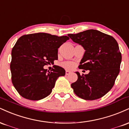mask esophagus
<instances>
[{
	"label": "esophagus",
	"mask_w": 129,
	"mask_h": 129,
	"mask_svg": "<svg viewBox=\"0 0 129 129\" xmlns=\"http://www.w3.org/2000/svg\"><path fill=\"white\" fill-rule=\"evenodd\" d=\"M71 73H72V72H70V71H69V70H66V75H69L70 74H71Z\"/></svg>",
	"instance_id": "1"
}]
</instances>
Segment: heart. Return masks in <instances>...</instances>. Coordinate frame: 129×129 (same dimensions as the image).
<instances>
[{
    "instance_id": "heart-1",
    "label": "heart",
    "mask_w": 129,
    "mask_h": 129,
    "mask_svg": "<svg viewBox=\"0 0 129 129\" xmlns=\"http://www.w3.org/2000/svg\"><path fill=\"white\" fill-rule=\"evenodd\" d=\"M62 66L65 67L66 69H72L73 67V63L72 62L70 61H65L63 62L62 63Z\"/></svg>"
}]
</instances>
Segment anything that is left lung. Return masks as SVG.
Masks as SVG:
<instances>
[{"label": "left lung", "instance_id": "8db88e82", "mask_svg": "<svg viewBox=\"0 0 129 129\" xmlns=\"http://www.w3.org/2000/svg\"><path fill=\"white\" fill-rule=\"evenodd\" d=\"M68 36L85 50L79 69L90 70L87 75L76 72L78 80L71 87L83 100L101 98L112 89L119 73L122 56L118 42L112 36L96 29Z\"/></svg>", "mask_w": 129, "mask_h": 129}]
</instances>
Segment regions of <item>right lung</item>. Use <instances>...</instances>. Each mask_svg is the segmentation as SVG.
I'll use <instances>...</instances> for the list:
<instances>
[{"label": "right lung", "instance_id": "obj_1", "mask_svg": "<svg viewBox=\"0 0 129 129\" xmlns=\"http://www.w3.org/2000/svg\"><path fill=\"white\" fill-rule=\"evenodd\" d=\"M69 38L45 33L23 35L11 51V81L17 92L24 98L38 101L48 96L56 81L64 76L63 68L53 66L50 71L44 66L57 60L58 48Z\"/></svg>", "mask_w": 129, "mask_h": 129}]
</instances>
